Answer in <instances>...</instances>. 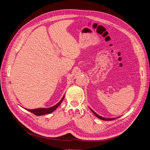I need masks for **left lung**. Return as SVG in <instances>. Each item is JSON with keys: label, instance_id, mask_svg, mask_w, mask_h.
<instances>
[{"label": "left lung", "instance_id": "8db88e82", "mask_svg": "<svg viewBox=\"0 0 150 150\" xmlns=\"http://www.w3.org/2000/svg\"><path fill=\"white\" fill-rule=\"evenodd\" d=\"M91 110L92 111V112L94 113V114L95 115V116H97L98 118H99V119H101V120H104V121H111V120H116V118H104V117H102V116H99V115H98V114H96V112H95L93 110H92L91 109Z\"/></svg>", "mask_w": 150, "mask_h": 150}]
</instances>
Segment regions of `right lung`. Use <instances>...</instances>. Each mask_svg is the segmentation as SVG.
Listing matches in <instances>:
<instances>
[{"label":"right lung","instance_id":"1","mask_svg":"<svg viewBox=\"0 0 150 150\" xmlns=\"http://www.w3.org/2000/svg\"><path fill=\"white\" fill-rule=\"evenodd\" d=\"M64 96H63V98H62L61 100L57 104H56L55 106H54L51 108H38V109H35V110H28V109H26V110H28L29 111H30V112L33 113V114L37 115V116H40L42 115H46V114H49V113H51L52 111H54L60 105L61 103H62V101L64 99Z\"/></svg>","mask_w":150,"mask_h":150}]
</instances>
